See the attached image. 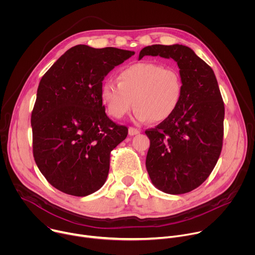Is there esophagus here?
Masks as SVG:
<instances>
[{
    "label": "esophagus",
    "instance_id": "esophagus-1",
    "mask_svg": "<svg viewBox=\"0 0 255 255\" xmlns=\"http://www.w3.org/2000/svg\"><path fill=\"white\" fill-rule=\"evenodd\" d=\"M128 133H129V135H130V136H133V135H137V134H139V133H140V131H139L138 129L133 128V127H129V129H128Z\"/></svg>",
    "mask_w": 255,
    "mask_h": 255
}]
</instances>
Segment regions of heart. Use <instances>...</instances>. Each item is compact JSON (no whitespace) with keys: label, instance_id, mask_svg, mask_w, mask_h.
<instances>
[{"label":"heart","instance_id":"obj_1","mask_svg":"<svg viewBox=\"0 0 255 255\" xmlns=\"http://www.w3.org/2000/svg\"><path fill=\"white\" fill-rule=\"evenodd\" d=\"M118 84L107 80L101 89L103 103L113 118L122 119L135 105L139 122H162L170 118L183 96V81L174 68L150 61L137 62L122 68Z\"/></svg>","mask_w":255,"mask_h":255}]
</instances>
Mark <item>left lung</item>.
<instances>
[{"label":"left lung","mask_w":255,"mask_h":255,"mask_svg":"<svg viewBox=\"0 0 255 255\" xmlns=\"http://www.w3.org/2000/svg\"><path fill=\"white\" fill-rule=\"evenodd\" d=\"M146 55L172 58L183 81V96L173 115L146 130L150 147L146 169L159 191L189 193L208 178L222 150L225 109L213 69L188 46L155 44Z\"/></svg>","instance_id":"8db88e82"}]
</instances>
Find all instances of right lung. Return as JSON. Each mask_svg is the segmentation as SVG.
Wrapping results in <instances>:
<instances>
[{
  "mask_svg": "<svg viewBox=\"0 0 255 255\" xmlns=\"http://www.w3.org/2000/svg\"><path fill=\"white\" fill-rule=\"evenodd\" d=\"M134 51L76 45L42 77L31 115L33 155L58 191L86 197L100 190L110 152L128 128L109 119L101 96L105 77Z\"/></svg>",
  "mask_w": 255,
  "mask_h": 255,
  "instance_id": "1",
  "label": "right lung"
}]
</instances>
